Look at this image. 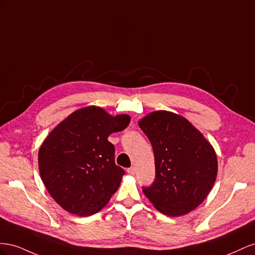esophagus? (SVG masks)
Listing matches in <instances>:
<instances>
[{"mask_svg":"<svg viewBox=\"0 0 255 255\" xmlns=\"http://www.w3.org/2000/svg\"><path fill=\"white\" fill-rule=\"evenodd\" d=\"M127 172H128V174H130V175H134V173H135V169H134V166H131V168L127 169Z\"/></svg>","mask_w":255,"mask_h":255,"instance_id":"34e87169","label":"esophagus"}]
</instances>
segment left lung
I'll return each mask as SVG.
<instances>
[{
	"instance_id": "left-lung-1",
	"label": "left lung",
	"mask_w": 255,
	"mask_h": 255,
	"mask_svg": "<svg viewBox=\"0 0 255 255\" xmlns=\"http://www.w3.org/2000/svg\"><path fill=\"white\" fill-rule=\"evenodd\" d=\"M155 156V180L143 192L163 215L177 217L195 209L216 181L214 147L192 124L178 114L155 111L139 122Z\"/></svg>"
}]
</instances>
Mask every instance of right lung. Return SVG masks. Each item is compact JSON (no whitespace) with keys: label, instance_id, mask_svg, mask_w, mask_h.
<instances>
[{"label":"right lung","instance_id":"right-lung-1","mask_svg":"<svg viewBox=\"0 0 255 255\" xmlns=\"http://www.w3.org/2000/svg\"><path fill=\"white\" fill-rule=\"evenodd\" d=\"M130 123L127 114L112 116L95 106L71 113L43 141L38 152L40 177L54 201L68 213H98L118 190L125 171L115 164L108 141Z\"/></svg>","mask_w":255,"mask_h":255}]
</instances>
